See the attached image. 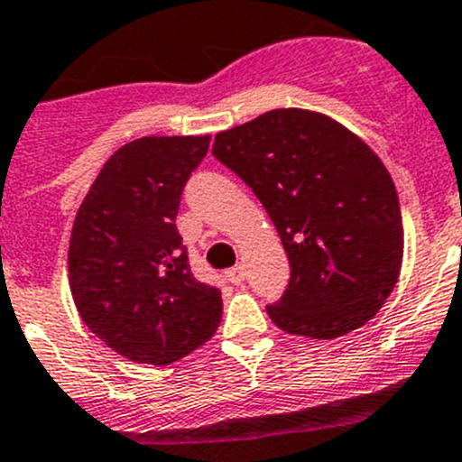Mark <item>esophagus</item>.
<instances>
[{
    "label": "esophagus",
    "instance_id": "esophagus-1",
    "mask_svg": "<svg viewBox=\"0 0 462 462\" xmlns=\"http://www.w3.org/2000/svg\"><path fill=\"white\" fill-rule=\"evenodd\" d=\"M245 267L243 265H236V267H231V270H226V279L231 281V283L234 285H240L245 281Z\"/></svg>",
    "mask_w": 462,
    "mask_h": 462
}]
</instances>
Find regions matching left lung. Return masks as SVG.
Segmentation results:
<instances>
[{
	"mask_svg": "<svg viewBox=\"0 0 462 462\" xmlns=\"http://www.w3.org/2000/svg\"><path fill=\"white\" fill-rule=\"evenodd\" d=\"M213 156L261 199L290 261L267 315L331 340L370 322L402 270L403 226L388 170L358 135L319 113L270 111L215 135Z\"/></svg>",
	"mask_w": 462,
	"mask_h": 462,
	"instance_id": "8db88e82",
	"label": "left lung"
}]
</instances>
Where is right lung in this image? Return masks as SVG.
I'll use <instances>...</instances> for the list:
<instances>
[{
    "label": "right lung",
    "instance_id": "1",
    "mask_svg": "<svg viewBox=\"0 0 462 462\" xmlns=\"http://www.w3.org/2000/svg\"><path fill=\"white\" fill-rule=\"evenodd\" d=\"M208 135H152L117 149L88 190L69 240V285L86 327L135 363L170 365L222 319L219 288L195 279L177 228Z\"/></svg>",
    "mask_w": 462,
    "mask_h": 462
}]
</instances>
